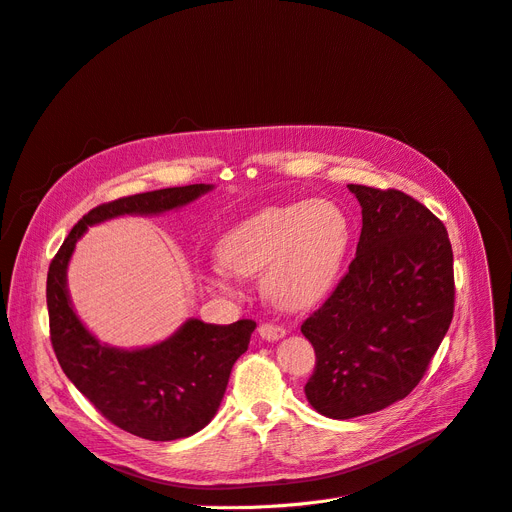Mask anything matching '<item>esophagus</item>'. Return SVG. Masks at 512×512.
<instances>
[{
  "instance_id": "obj_1",
  "label": "esophagus",
  "mask_w": 512,
  "mask_h": 512,
  "mask_svg": "<svg viewBox=\"0 0 512 512\" xmlns=\"http://www.w3.org/2000/svg\"><path fill=\"white\" fill-rule=\"evenodd\" d=\"M286 335V330L282 326H274V324H261L259 326V337L263 341H280Z\"/></svg>"
}]
</instances>
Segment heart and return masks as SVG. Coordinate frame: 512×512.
I'll use <instances>...</instances> for the list:
<instances>
[{
  "mask_svg": "<svg viewBox=\"0 0 512 512\" xmlns=\"http://www.w3.org/2000/svg\"><path fill=\"white\" fill-rule=\"evenodd\" d=\"M351 240L343 209L330 201L265 207L242 219L219 242V259L207 274L213 288L228 291L234 274H263V293L274 305L303 311L335 288Z\"/></svg>",
  "mask_w": 512,
  "mask_h": 512,
  "instance_id": "1",
  "label": "heart"
}]
</instances>
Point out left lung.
Instances as JSON below:
<instances>
[{"label": "left lung", "mask_w": 512, "mask_h": 512, "mask_svg": "<svg viewBox=\"0 0 512 512\" xmlns=\"http://www.w3.org/2000/svg\"><path fill=\"white\" fill-rule=\"evenodd\" d=\"M347 188L362 207L355 259L335 293L301 326L316 349L307 402L335 420L404 399L427 372L454 316L446 226L399 190Z\"/></svg>", "instance_id": "left-lung-1"}]
</instances>
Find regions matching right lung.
<instances>
[{
    "label": "right lung",
    "mask_w": 512,
    "mask_h": 512,
    "mask_svg": "<svg viewBox=\"0 0 512 512\" xmlns=\"http://www.w3.org/2000/svg\"><path fill=\"white\" fill-rule=\"evenodd\" d=\"M192 184L133 194L92 209L71 230L48 272L50 337L62 372L119 429L150 441L184 439L205 429L224 399L234 362L249 349L253 320L228 326L188 318L161 343L121 349L102 343L79 320L66 272L90 226L123 215H161L211 192Z\"/></svg>",
    "instance_id": "right-lung-1"
}]
</instances>
